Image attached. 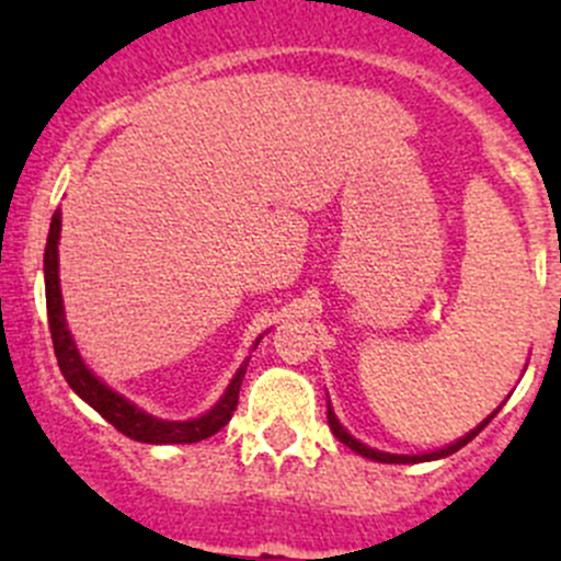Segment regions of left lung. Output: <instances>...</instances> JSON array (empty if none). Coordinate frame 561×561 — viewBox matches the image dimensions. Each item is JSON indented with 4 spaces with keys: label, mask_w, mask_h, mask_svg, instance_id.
<instances>
[{
    "label": "left lung",
    "mask_w": 561,
    "mask_h": 561,
    "mask_svg": "<svg viewBox=\"0 0 561 561\" xmlns=\"http://www.w3.org/2000/svg\"><path fill=\"white\" fill-rule=\"evenodd\" d=\"M496 412H500V410H496ZM496 412H494V415H496ZM494 415H489V417H485V421L480 423L478 428H472V432H469L467 437H461V439H458V443L448 445V448H443V450H434V454H423V456H393V454H382V450H375V448H366L364 443H358V439H353V437H350L347 432H344V426H342V423L336 421V415H333V410H331V407H328V426H331V432L336 434V439H339V443H344V445H347L350 450H355V454H360V456L371 458V461H382V463H417V461H434V458H445V456L456 454V450H461L463 445H467V443H472V439L478 437V434L483 432L485 426H489V423H491V417H494Z\"/></svg>",
    "instance_id": "1"
}]
</instances>
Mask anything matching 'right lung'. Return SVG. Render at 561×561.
<instances>
[{
    "mask_svg": "<svg viewBox=\"0 0 561 561\" xmlns=\"http://www.w3.org/2000/svg\"><path fill=\"white\" fill-rule=\"evenodd\" d=\"M59 230H61V217L59 211L50 217V230H48V244H45V307H48V328L50 339H54V353L59 360V369L65 375L67 386L76 390L89 407L100 412L113 428H118L122 434H127L129 439H138V443L149 445H190L201 443V439L217 434L225 423L233 417L236 407H239V390L241 380L247 375V364L241 366L239 375L233 377L228 390H225L222 399L217 401L214 410H208L206 415L195 417V421H160V417L146 415L144 410H138L135 404H129L124 396L113 393L111 388L103 386L92 371L83 366L81 355H78L76 342H72L70 331L65 325V309H61V293H59Z\"/></svg>",
    "mask_w": 561,
    "mask_h": 561,
    "instance_id": "add662e5",
    "label": "right lung"
}]
</instances>
